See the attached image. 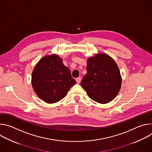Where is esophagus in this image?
I'll use <instances>...</instances> for the list:
<instances>
[{
    "label": "esophagus",
    "mask_w": 152,
    "mask_h": 152,
    "mask_svg": "<svg viewBox=\"0 0 152 152\" xmlns=\"http://www.w3.org/2000/svg\"><path fill=\"white\" fill-rule=\"evenodd\" d=\"M81 77H77L76 79V82H77V83H79L80 82V81H81Z\"/></svg>",
    "instance_id": "1"
}]
</instances>
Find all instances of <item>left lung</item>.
I'll list each match as a JSON object with an SVG mask.
<instances>
[{"instance_id": "obj_1", "label": "left lung", "mask_w": 152, "mask_h": 152, "mask_svg": "<svg viewBox=\"0 0 152 152\" xmlns=\"http://www.w3.org/2000/svg\"><path fill=\"white\" fill-rule=\"evenodd\" d=\"M86 73L80 82L90 99L99 103L112 101L121 88V77L114 60L99 53L87 60Z\"/></svg>"}]
</instances>
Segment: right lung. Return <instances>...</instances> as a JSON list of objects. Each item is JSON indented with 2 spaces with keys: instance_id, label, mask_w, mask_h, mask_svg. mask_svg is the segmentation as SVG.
<instances>
[{
  "instance_id": "right-lung-1",
  "label": "right lung",
  "mask_w": 152,
  "mask_h": 152,
  "mask_svg": "<svg viewBox=\"0 0 152 152\" xmlns=\"http://www.w3.org/2000/svg\"><path fill=\"white\" fill-rule=\"evenodd\" d=\"M76 83L70 70L55 54L42 58L32 74L34 91L41 100L48 103L62 99Z\"/></svg>"
}]
</instances>
